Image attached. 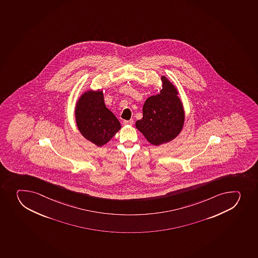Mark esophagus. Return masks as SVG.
Masks as SVG:
<instances>
[{"instance_id": "1", "label": "esophagus", "mask_w": 258, "mask_h": 258, "mask_svg": "<svg viewBox=\"0 0 258 258\" xmlns=\"http://www.w3.org/2000/svg\"><path fill=\"white\" fill-rule=\"evenodd\" d=\"M123 124L131 125V126H132V125L134 124V121L133 120H124V121H123Z\"/></svg>"}]
</instances>
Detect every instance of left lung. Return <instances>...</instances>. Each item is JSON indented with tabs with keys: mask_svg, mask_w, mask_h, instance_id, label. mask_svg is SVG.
<instances>
[{
	"mask_svg": "<svg viewBox=\"0 0 258 258\" xmlns=\"http://www.w3.org/2000/svg\"><path fill=\"white\" fill-rule=\"evenodd\" d=\"M162 89L148 97L143 106V117L136 127L149 143L159 146L173 141L180 135L185 122V111L176 86L161 76Z\"/></svg>",
	"mask_w": 258,
	"mask_h": 258,
	"instance_id": "1",
	"label": "left lung"
}]
</instances>
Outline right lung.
<instances>
[{"label":"right lung","instance_id":"1","mask_svg":"<svg viewBox=\"0 0 258 258\" xmlns=\"http://www.w3.org/2000/svg\"><path fill=\"white\" fill-rule=\"evenodd\" d=\"M75 117L78 131L86 140L102 147L121 130L116 116L105 105L101 89L83 92L77 100Z\"/></svg>","mask_w":258,"mask_h":258}]
</instances>
